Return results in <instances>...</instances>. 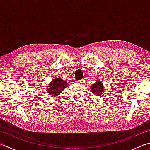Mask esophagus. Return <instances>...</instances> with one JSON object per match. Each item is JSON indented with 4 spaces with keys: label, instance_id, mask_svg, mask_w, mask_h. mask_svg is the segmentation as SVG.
<instances>
[{
    "label": "esophagus",
    "instance_id": "esophagus-1",
    "mask_svg": "<svg viewBox=\"0 0 150 150\" xmlns=\"http://www.w3.org/2000/svg\"><path fill=\"white\" fill-rule=\"evenodd\" d=\"M79 82L82 84V83H84V80H80V81H79Z\"/></svg>",
    "mask_w": 150,
    "mask_h": 150
}]
</instances>
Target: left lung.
Returning <instances> with one entry per match:
<instances>
[{
  "label": "left lung",
  "mask_w": 150,
  "mask_h": 150,
  "mask_svg": "<svg viewBox=\"0 0 150 150\" xmlns=\"http://www.w3.org/2000/svg\"><path fill=\"white\" fill-rule=\"evenodd\" d=\"M91 92L95 94V95H97L98 97L103 95L104 93V87L103 86V84L102 83L101 81L99 80H97V81L92 85L91 86Z\"/></svg>",
  "instance_id": "obj_1"
}]
</instances>
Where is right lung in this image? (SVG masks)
<instances>
[{"instance_id":"1","label":"right lung","mask_w":150,"mask_h":150,"mask_svg":"<svg viewBox=\"0 0 150 150\" xmlns=\"http://www.w3.org/2000/svg\"><path fill=\"white\" fill-rule=\"evenodd\" d=\"M67 86V81L61 78H55L47 86V91L50 96L55 97L60 94Z\"/></svg>"}]
</instances>
